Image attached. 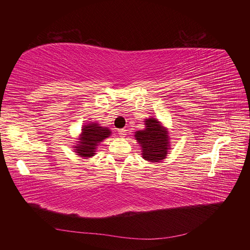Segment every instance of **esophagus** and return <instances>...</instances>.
Wrapping results in <instances>:
<instances>
[{"label": "esophagus", "mask_w": 250, "mask_h": 250, "mask_svg": "<svg viewBox=\"0 0 250 250\" xmlns=\"http://www.w3.org/2000/svg\"><path fill=\"white\" fill-rule=\"evenodd\" d=\"M118 133H119V135L121 138H125L126 137V129H120L119 131H118Z\"/></svg>", "instance_id": "34e87169"}]
</instances>
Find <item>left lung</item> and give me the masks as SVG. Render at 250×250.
I'll list each match as a JSON object with an SVG mask.
<instances>
[{
	"label": "left lung",
	"mask_w": 250,
	"mask_h": 250,
	"mask_svg": "<svg viewBox=\"0 0 250 250\" xmlns=\"http://www.w3.org/2000/svg\"><path fill=\"white\" fill-rule=\"evenodd\" d=\"M146 128L135 131V140L142 147V155L146 161L157 163L165 160L170 149L168 130L155 118L145 120Z\"/></svg>",
	"instance_id": "obj_1"
}]
</instances>
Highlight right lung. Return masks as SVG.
<instances>
[{
    "mask_svg": "<svg viewBox=\"0 0 250 250\" xmlns=\"http://www.w3.org/2000/svg\"><path fill=\"white\" fill-rule=\"evenodd\" d=\"M79 141L75 145V152L83 158L92 157L96 154V149L99 144L108 138L111 131L107 127L99 126V124L90 122L82 127Z\"/></svg>",
    "mask_w": 250,
    "mask_h": 250,
    "instance_id": "add662e5",
    "label": "right lung"
}]
</instances>
